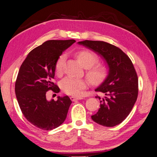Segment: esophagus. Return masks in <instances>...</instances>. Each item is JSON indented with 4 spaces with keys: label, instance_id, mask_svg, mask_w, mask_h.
Masks as SVG:
<instances>
[{
    "label": "esophagus",
    "instance_id": "34e87169",
    "mask_svg": "<svg viewBox=\"0 0 157 157\" xmlns=\"http://www.w3.org/2000/svg\"><path fill=\"white\" fill-rule=\"evenodd\" d=\"M70 99H71V101H76V100H79V99H81L82 98H81V97H75V96H71V97H70Z\"/></svg>",
    "mask_w": 157,
    "mask_h": 157
}]
</instances>
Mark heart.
<instances>
[{
  "mask_svg": "<svg viewBox=\"0 0 157 157\" xmlns=\"http://www.w3.org/2000/svg\"><path fill=\"white\" fill-rule=\"evenodd\" d=\"M76 56L83 67L86 69V76L92 84H99L105 80L108 75V70L104 66H94L99 61L95 53L90 50H81L76 53ZM65 60V56L63 54L59 56L56 62L55 71L58 75L63 73ZM86 86L87 81L85 79L71 77L65 78L60 83L62 90L65 93L75 96L79 95Z\"/></svg>",
  "mask_w": 157,
  "mask_h": 157,
  "instance_id": "b5f03b06",
  "label": "heart"
}]
</instances>
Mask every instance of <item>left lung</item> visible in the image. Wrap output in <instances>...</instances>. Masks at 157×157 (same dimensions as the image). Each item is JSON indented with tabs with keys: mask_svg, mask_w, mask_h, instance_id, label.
Returning a JSON list of instances; mask_svg holds the SVG:
<instances>
[{
	"mask_svg": "<svg viewBox=\"0 0 157 157\" xmlns=\"http://www.w3.org/2000/svg\"><path fill=\"white\" fill-rule=\"evenodd\" d=\"M78 44L101 56L109 67L106 79L95 89L105 97H98L100 108L91 116L92 120L109 127L120 124L132 111L138 97V76L132 60L120 48L103 41L84 40Z\"/></svg>",
	"mask_w": 157,
	"mask_h": 157,
	"instance_id": "left-lung-1",
	"label": "left lung"
}]
</instances>
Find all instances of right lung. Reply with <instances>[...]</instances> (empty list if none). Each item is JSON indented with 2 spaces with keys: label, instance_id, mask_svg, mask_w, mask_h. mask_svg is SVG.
<instances>
[{
  "label": "right lung",
  "instance_id": "1",
  "mask_svg": "<svg viewBox=\"0 0 157 157\" xmlns=\"http://www.w3.org/2000/svg\"><path fill=\"white\" fill-rule=\"evenodd\" d=\"M74 40H48L28 53L21 65L15 83V94L23 115L28 122L43 130H51L65 122L71 104L68 96L48 101V90L58 93L53 82L55 64Z\"/></svg>",
  "mask_w": 157,
  "mask_h": 157
}]
</instances>
